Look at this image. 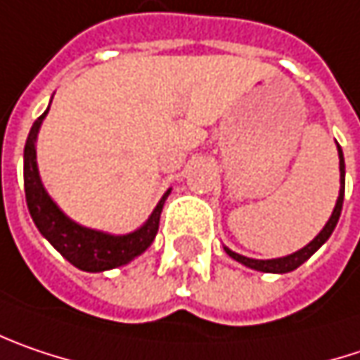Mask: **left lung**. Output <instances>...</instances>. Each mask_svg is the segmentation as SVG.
Returning <instances> with one entry per match:
<instances>
[{
  "instance_id": "obj_1",
  "label": "left lung",
  "mask_w": 360,
  "mask_h": 360,
  "mask_svg": "<svg viewBox=\"0 0 360 360\" xmlns=\"http://www.w3.org/2000/svg\"><path fill=\"white\" fill-rule=\"evenodd\" d=\"M336 148H338V159H340V191H338V200H336V205H334V210H332V216L328 218V222L324 224V228L320 230V234H318L311 243H307L304 248H300V250H295V252H291V255H287V257L264 259V261L263 259L244 257V255H238V252L230 250L228 246H224L226 255L232 257L234 261L243 263L244 266H248V269L263 271V273H279V275L289 273V271H295L300 264L306 263L307 259H309V257H311V255L330 238V234L334 232V228H336V224H338L340 212H342V201H345V157H342V148H340L338 144H336Z\"/></svg>"
}]
</instances>
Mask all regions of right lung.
I'll use <instances>...</instances> for the list:
<instances>
[{"label": "right lung", "instance_id": "obj_1", "mask_svg": "<svg viewBox=\"0 0 360 360\" xmlns=\"http://www.w3.org/2000/svg\"><path fill=\"white\" fill-rule=\"evenodd\" d=\"M49 110L51 105L34 122L26 146H24V189H26V203H28L36 228L69 263L81 271L103 273L122 264H128L140 257L155 240L159 232L160 212L171 189L165 191V195L160 198L157 207L148 216V220L128 234H110V232L94 230L71 220L49 195L38 173L36 138Z\"/></svg>", "mask_w": 360, "mask_h": 360}]
</instances>
